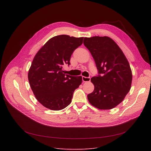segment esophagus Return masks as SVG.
<instances>
[{
    "mask_svg": "<svg viewBox=\"0 0 151 151\" xmlns=\"http://www.w3.org/2000/svg\"><path fill=\"white\" fill-rule=\"evenodd\" d=\"M91 78L90 77H85V76H82V81L84 82H90Z\"/></svg>",
    "mask_w": 151,
    "mask_h": 151,
    "instance_id": "obj_1",
    "label": "esophagus"
}]
</instances>
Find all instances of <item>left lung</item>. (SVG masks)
Segmentation results:
<instances>
[{"label": "left lung", "mask_w": 151, "mask_h": 151, "mask_svg": "<svg viewBox=\"0 0 151 151\" xmlns=\"http://www.w3.org/2000/svg\"><path fill=\"white\" fill-rule=\"evenodd\" d=\"M83 44L91 52L99 73L97 76L91 79L94 90L87 96L88 100L99 109H113L123 101L131 88L130 64L109 37H84Z\"/></svg>", "instance_id": "obj_1"}]
</instances>
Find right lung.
Here are the masks:
<instances>
[{"label":"right lung","mask_w":151,"mask_h":151,"mask_svg":"<svg viewBox=\"0 0 151 151\" xmlns=\"http://www.w3.org/2000/svg\"><path fill=\"white\" fill-rule=\"evenodd\" d=\"M83 37L62 35L48 40L35 55L28 73L30 87L37 101L54 111L66 107L82 76L66 75L63 65L70 64V57L82 44Z\"/></svg>","instance_id":"obj_1"}]
</instances>
